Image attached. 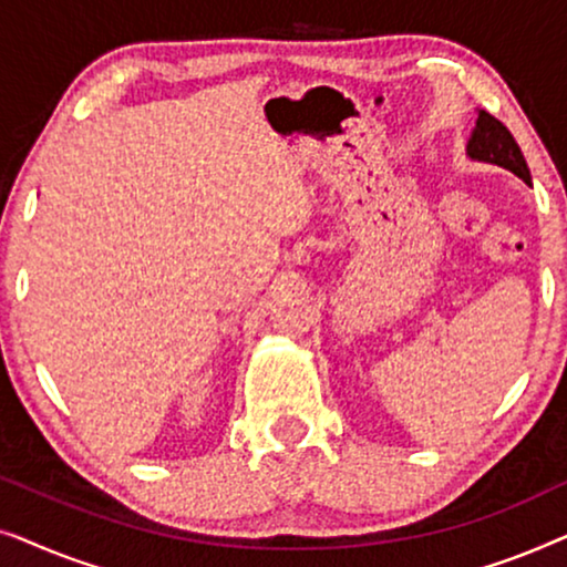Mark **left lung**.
Wrapping results in <instances>:
<instances>
[{
  "label": "left lung",
  "instance_id": "8db88e82",
  "mask_svg": "<svg viewBox=\"0 0 567 567\" xmlns=\"http://www.w3.org/2000/svg\"><path fill=\"white\" fill-rule=\"evenodd\" d=\"M467 157L475 162H487V165H498L532 185L529 167H526V159L522 150H518L516 138L511 136V131L503 126L498 118H493L491 113L477 111L475 128H472L467 142Z\"/></svg>",
  "mask_w": 567,
  "mask_h": 567
}]
</instances>
